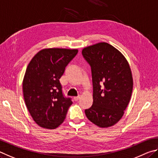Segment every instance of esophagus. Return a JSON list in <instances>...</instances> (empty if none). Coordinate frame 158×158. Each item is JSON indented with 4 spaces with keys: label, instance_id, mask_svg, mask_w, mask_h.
<instances>
[{
    "label": "esophagus",
    "instance_id": "1",
    "mask_svg": "<svg viewBox=\"0 0 158 158\" xmlns=\"http://www.w3.org/2000/svg\"><path fill=\"white\" fill-rule=\"evenodd\" d=\"M80 98H81V97H80V96H76V97L73 98V99H74L75 101H77L80 99Z\"/></svg>",
    "mask_w": 158,
    "mask_h": 158
}]
</instances>
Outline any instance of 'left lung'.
I'll list each match as a JSON object with an SVG mask.
<instances>
[{
    "instance_id": "obj_1",
    "label": "left lung",
    "mask_w": 158,
    "mask_h": 158,
    "mask_svg": "<svg viewBox=\"0 0 158 158\" xmlns=\"http://www.w3.org/2000/svg\"><path fill=\"white\" fill-rule=\"evenodd\" d=\"M92 69L93 105L85 110L91 122L100 128L117 123L131 98L133 79L126 58L106 42L85 47L82 51Z\"/></svg>"
}]
</instances>
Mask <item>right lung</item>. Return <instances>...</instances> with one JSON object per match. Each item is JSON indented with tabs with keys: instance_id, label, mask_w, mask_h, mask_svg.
<instances>
[{
	"instance_id": "1",
	"label": "right lung",
	"mask_w": 158,
	"mask_h": 158,
	"mask_svg": "<svg viewBox=\"0 0 158 158\" xmlns=\"http://www.w3.org/2000/svg\"><path fill=\"white\" fill-rule=\"evenodd\" d=\"M77 49L44 48L30 60L23 80V97L35 122L55 129L64 121L71 98L64 97L60 78Z\"/></svg>"
}]
</instances>
